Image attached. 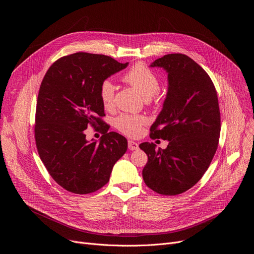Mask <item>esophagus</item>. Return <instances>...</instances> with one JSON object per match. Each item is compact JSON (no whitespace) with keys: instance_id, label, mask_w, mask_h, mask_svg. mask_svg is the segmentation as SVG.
Returning a JSON list of instances; mask_svg holds the SVG:
<instances>
[{"instance_id":"obj_1","label":"esophagus","mask_w":254,"mask_h":254,"mask_svg":"<svg viewBox=\"0 0 254 254\" xmlns=\"http://www.w3.org/2000/svg\"><path fill=\"white\" fill-rule=\"evenodd\" d=\"M127 146H128V150L129 151H134L138 149V143L133 141V140H128L127 141Z\"/></svg>"}]
</instances>
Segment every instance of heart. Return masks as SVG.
<instances>
[{"instance_id": "b5f03b06", "label": "heart", "mask_w": 254, "mask_h": 254, "mask_svg": "<svg viewBox=\"0 0 254 254\" xmlns=\"http://www.w3.org/2000/svg\"><path fill=\"white\" fill-rule=\"evenodd\" d=\"M123 79L130 84L144 100L151 99L160 90V79L155 72L141 63L133 65ZM99 98L106 110H112L116 100V86L111 79H104L98 89ZM147 124V119L142 116L122 115L115 121L116 127L123 133L129 136H136L140 133L142 126Z\"/></svg>"}]
</instances>
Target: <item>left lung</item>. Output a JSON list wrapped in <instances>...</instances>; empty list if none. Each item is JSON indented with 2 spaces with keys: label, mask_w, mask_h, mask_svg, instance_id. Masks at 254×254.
Listing matches in <instances>:
<instances>
[{
  "label": "left lung",
  "mask_w": 254,
  "mask_h": 254,
  "mask_svg": "<svg viewBox=\"0 0 254 254\" xmlns=\"http://www.w3.org/2000/svg\"><path fill=\"white\" fill-rule=\"evenodd\" d=\"M151 67L167 71L169 86L150 136L169 140V144L165 150H157L154 142L139 144L148 156L142 178L153 191L174 196L199 182L218 148V97L207 72L185 54L165 55Z\"/></svg>",
  "instance_id": "1"
}]
</instances>
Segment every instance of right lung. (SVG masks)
Here are the masks:
<instances>
[{"mask_svg":"<svg viewBox=\"0 0 254 254\" xmlns=\"http://www.w3.org/2000/svg\"><path fill=\"white\" fill-rule=\"evenodd\" d=\"M110 56L77 52L56 60L40 85L35 140L41 161L55 182L68 192L89 194L102 188L115 164L127 150L125 136L108 131L101 118L100 83L125 69ZM101 127L103 136L89 143L84 130Z\"/></svg>","mask_w":254,"mask_h":254,"instance_id":"1","label":"right lung"}]
</instances>
